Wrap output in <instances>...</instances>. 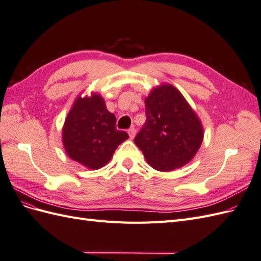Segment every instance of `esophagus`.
<instances>
[{
  "mask_svg": "<svg viewBox=\"0 0 261 261\" xmlns=\"http://www.w3.org/2000/svg\"><path fill=\"white\" fill-rule=\"evenodd\" d=\"M128 133H129V137L130 139H133L136 137V129L135 128H131L128 130Z\"/></svg>",
  "mask_w": 261,
  "mask_h": 261,
  "instance_id": "1",
  "label": "esophagus"
}]
</instances>
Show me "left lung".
Listing matches in <instances>:
<instances>
[{
    "mask_svg": "<svg viewBox=\"0 0 261 261\" xmlns=\"http://www.w3.org/2000/svg\"><path fill=\"white\" fill-rule=\"evenodd\" d=\"M146 121L135 138L151 168L170 172L188 164L203 142L202 122L179 90L170 84L145 98Z\"/></svg>",
    "mask_w": 261,
    "mask_h": 261,
    "instance_id": "1",
    "label": "left lung"
}]
</instances>
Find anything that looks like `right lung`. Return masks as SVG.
I'll list each match as a JSON object with an SVG mask.
<instances>
[{"mask_svg":"<svg viewBox=\"0 0 261 261\" xmlns=\"http://www.w3.org/2000/svg\"><path fill=\"white\" fill-rule=\"evenodd\" d=\"M117 119L107 109L99 93L78 96L66 117L62 131L65 151L73 161L89 170L108 163L119 144L129 138L116 128Z\"/></svg>","mask_w":261,"mask_h":261,"instance_id":"right-lung-1","label":"right lung"}]
</instances>
